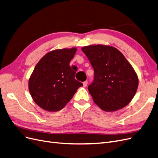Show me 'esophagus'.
I'll use <instances>...</instances> for the list:
<instances>
[{
	"mask_svg": "<svg viewBox=\"0 0 158 158\" xmlns=\"http://www.w3.org/2000/svg\"><path fill=\"white\" fill-rule=\"evenodd\" d=\"M83 85H84V87H86L88 85V81H85V82H84Z\"/></svg>",
	"mask_w": 158,
	"mask_h": 158,
	"instance_id": "esophagus-1",
	"label": "esophagus"
}]
</instances>
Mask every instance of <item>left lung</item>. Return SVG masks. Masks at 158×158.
Instances as JSON below:
<instances>
[{"instance_id": "1", "label": "left lung", "mask_w": 158, "mask_h": 158, "mask_svg": "<svg viewBox=\"0 0 158 158\" xmlns=\"http://www.w3.org/2000/svg\"><path fill=\"white\" fill-rule=\"evenodd\" d=\"M82 50L94 70L88 88L94 102L108 112L127 106L136 92L138 79L125 57L111 46L90 45Z\"/></svg>"}]
</instances>
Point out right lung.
I'll list each match as a JSON object with an SVG mask.
<instances>
[{"label": "right lung", "instance_id": "add662e5", "mask_svg": "<svg viewBox=\"0 0 158 158\" xmlns=\"http://www.w3.org/2000/svg\"><path fill=\"white\" fill-rule=\"evenodd\" d=\"M76 48L51 51L35 66L29 80L33 101L48 111L61 110L83 84L75 79L76 72L69 64Z\"/></svg>", "mask_w": 158, "mask_h": 158}]
</instances>
